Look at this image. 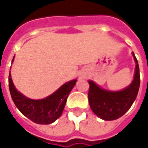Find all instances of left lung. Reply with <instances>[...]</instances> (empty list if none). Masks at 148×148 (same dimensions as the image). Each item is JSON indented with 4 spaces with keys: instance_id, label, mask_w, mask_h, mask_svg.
<instances>
[{
    "instance_id": "1",
    "label": "left lung",
    "mask_w": 148,
    "mask_h": 148,
    "mask_svg": "<svg viewBox=\"0 0 148 148\" xmlns=\"http://www.w3.org/2000/svg\"><path fill=\"white\" fill-rule=\"evenodd\" d=\"M136 62L132 82L119 91H110L103 89L93 81L89 80L90 90L88 93L89 103L95 114L105 121H113L122 116L130 109L136 98L140 89V68L136 56L132 52Z\"/></svg>"
}]
</instances>
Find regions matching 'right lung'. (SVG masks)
Returning <instances> with one entry per match:
<instances>
[{
	"label": "right lung",
	"mask_w": 148,
	"mask_h": 148,
	"mask_svg": "<svg viewBox=\"0 0 148 148\" xmlns=\"http://www.w3.org/2000/svg\"><path fill=\"white\" fill-rule=\"evenodd\" d=\"M15 56L12 58V62ZM76 82V79L67 82L50 96L43 99L34 100L25 97L16 90L12 80L10 71L8 76L9 90L15 106L24 116L39 124H51L60 117L69 93L75 86Z\"/></svg>",
	"instance_id": "right-lung-1"
}]
</instances>
